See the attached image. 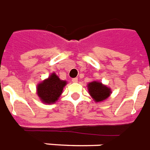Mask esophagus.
Returning <instances> with one entry per match:
<instances>
[{
    "mask_svg": "<svg viewBox=\"0 0 150 150\" xmlns=\"http://www.w3.org/2000/svg\"><path fill=\"white\" fill-rule=\"evenodd\" d=\"M77 78H73V79H72V81H73V82L74 83H76L77 82Z\"/></svg>",
    "mask_w": 150,
    "mask_h": 150,
    "instance_id": "34e87169",
    "label": "esophagus"
}]
</instances>
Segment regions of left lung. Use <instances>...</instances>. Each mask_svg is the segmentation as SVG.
Masks as SVG:
<instances>
[{"label":"left lung","instance_id":"left-lung-1","mask_svg":"<svg viewBox=\"0 0 150 150\" xmlns=\"http://www.w3.org/2000/svg\"><path fill=\"white\" fill-rule=\"evenodd\" d=\"M88 91L95 102H101L109 98L112 93L111 88L98 81H93L87 85Z\"/></svg>","mask_w":150,"mask_h":150}]
</instances>
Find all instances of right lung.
I'll list each match as a JSON object with an SVG mask.
<instances>
[{"instance_id": "1", "label": "right lung", "mask_w": 150, "mask_h": 150, "mask_svg": "<svg viewBox=\"0 0 150 150\" xmlns=\"http://www.w3.org/2000/svg\"><path fill=\"white\" fill-rule=\"evenodd\" d=\"M66 85V81L61 80L55 73H52L48 78L38 84L37 93L38 98L41 102L46 105L56 103Z\"/></svg>"}]
</instances>
